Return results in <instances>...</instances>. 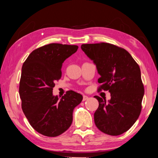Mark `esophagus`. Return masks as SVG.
<instances>
[{"mask_svg": "<svg viewBox=\"0 0 158 158\" xmlns=\"http://www.w3.org/2000/svg\"><path fill=\"white\" fill-rule=\"evenodd\" d=\"M89 99V97L86 95H84L83 96V102H85V101L88 100Z\"/></svg>", "mask_w": 158, "mask_h": 158, "instance_id": "34e87169", "label": "esophagus"}]
</instances>
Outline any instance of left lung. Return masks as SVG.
I'll list each match as a JSON object with an SVG mask.
<instances>
[{
  "label": "left lung",
  "instance_id": "1",
  "mask_svg": "<svg viewBox=\"0 0 158 158\" xmlns=\"http://www.w3.org/2000/svg\"><path fill=\"white\" fill-rule=\"evenodd\" d=\"M81 48L101 76L99 89L110 94L108 102L94 96L98 102L94 113L96 126L108 135H121L135 123L141 111L145 91L139 66L128 52L114 44H83Z\"/></svg>",
  "mask_w": 158,
  "mask_h": 158
}]
</instances>
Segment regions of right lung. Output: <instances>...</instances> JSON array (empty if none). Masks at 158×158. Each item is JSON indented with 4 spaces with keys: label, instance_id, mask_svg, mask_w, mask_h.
Segmentation results:
<instances>
[{
    "label": "right lung",
    "instance_id": "obj_1",
    "mask_svg": "<svg viewBox=\"0 0 158 158\" xmlns=\"http://www.w3.org/2000/svg\"><path fill=\"white\" fill-rule=\"evenodd\" d=\"M77 49V45L49 44L32 51L23 63L19 86L22 109L42 135L56 137L67 131L73 110L83 99L74 91H68L60 99L52 94L55 82L62 77L63 62Z\"/></svg>",
    "mask_w": 158,
    "mask_h": 158
}]
</instances>
